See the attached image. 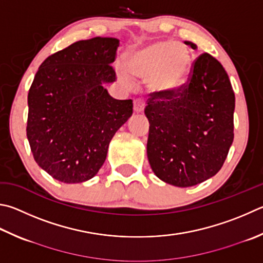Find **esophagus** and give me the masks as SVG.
Segmentation results:
<instances>
[{
  "instance_id": "34e87169",
  "label": "esophagus",
  "mask_w": 263,
  "mask_h": 263,
  "mask_svg": "<svg viewBox=\"0 0 263 263\" xmlns=\"http://www.w3.org/2000/svg\"><path fill=\"white\" fill-rule=\"evenodd\" d=\"M133 108H135L136 112H142L145 109V101L141 99H136L133 101Z\"/></svg>"
}]
</instances>
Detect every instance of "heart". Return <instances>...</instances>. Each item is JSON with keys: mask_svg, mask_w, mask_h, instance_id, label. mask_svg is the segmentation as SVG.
Returning <instances> with one entry per match:
<instances>
[{"mask_svg": "<svg viewBox=\"0 0 263 263\" xmlns=\"http://www.w3.org/2000/svg\"><path fill=\"white\" fill-rule=\"evenodd\" d=\"M191 54L187 47L173 40L157 39L132 47L126 52V65L116 66L117 77L132 87L135 76L148 79L149 87L159 93H170L178 89L187 73Z\"/></svg>", "mask_w": 263, "mask_h": 263, "instance_id": "b5f03b06", "label": "heart"}]
</instances>
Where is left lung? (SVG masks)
I'll use <instances>...</instances> for the list:
<instances>
[{"label": "left lung", "mask_w": 263, "mask_h": 263, "mask_svg": "<svg viewBox=\"0 0 263 263\" xmlns=\"http://www.w3.org/2000/svg\"><path fill=\"white\" fill-rule=\"evenodd\" d=\"M197 50V45L184 41ZM235 93L227 71L212 55L194 62L187 84L153 93L145 109L149 122L147 157L157 178L190 187L212 178L233 141Z\"/></svg>", "instance_id": "1"}]
</instances>
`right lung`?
I'll return each mask as SVG.
<instances>
[{"instance_id": "add662e5", "label": "right lung", "mask_w": 263, "mask_h": 263, "mask_svg": "<svg viewBox=\"0 0 263 263\" xmlns=\"http://www.w3.org/2000/svg\"><path fill=\"white\" fill-rule=\"evenodd\" d=\"M119 40H80L42 62L27 104L26 135L37 165L66 184L99 173L112 137L132 116V100H116L107 84Z\"/></svg>"}]
</instances>
